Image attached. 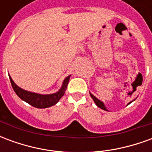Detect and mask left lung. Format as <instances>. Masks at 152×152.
I'll return each instance as SVG.
<instances>
[{
    "mask_svg": "<svg viewBox=\"0 0 152 152\" xmlns=\"http://www.w3.org/2000/svg\"><path fill=\"white\" fill-rule=\"evenodd\" d=\"M89 94H90V96H91V98H92V99H93V100L94 101V102H95L96 105L98 106L99 107H100V108H101V109H102V110H104V111H107V109L106 108V107H105V105H104V103H103V102H102V101H100L99 99H97L95 96L93 95L91 93H89ZM132 102H133V101H132ZM129 102V103H131V102Z\"/></svg>",
    "mask_w": 152,
    "mask_h": 152,
    "instance_id": "1",
    "label": "left lung"
}]
</instances>
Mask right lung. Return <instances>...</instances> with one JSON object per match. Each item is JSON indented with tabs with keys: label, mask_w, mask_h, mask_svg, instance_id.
Returning <instances> with one entry per match:
<instances>
[{
	"label": "right lung",
	"mask_w": 152,
	"mask_h": 152,
	"mask_svg": "<svg viewBox=\"0 0 152 152\" xmlns=\"http://www.w3.org/2000/svg\"><path fill=\"white\" fill-rule=\"evenodd\" d=\"M70 76H66L63 82V86L58 92L51 94H37V93L29 92V91L24 90V89H21L20 87H18L14 82V80H12L10 76H9V77L13 89L15 90L16 94L22 100H23L26 102H28V104H30L37 108H47V107L55 105L57 102L59 101L60 99L64 95L68 82H69Z\"/></svg>",
	"instance_id": "right-lung-1"
}]
</instances>
